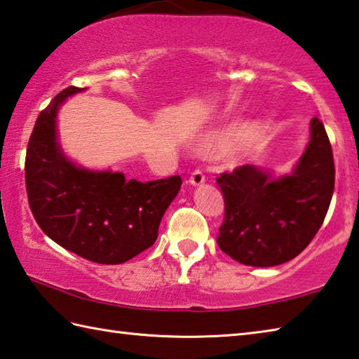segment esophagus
<instances>
[{
  "label": "esophagus",
  "mask_w": 359,
  "mask_h": 359,
  "mask_svg": "<svg viewBox=\"0 0 359 359\" xmlns=\"http://www.w3.org/2000/svg\"><path fill=\"white\" fill-rule=\"evenodd\" d=\"M204 182H205L204 172H202L201 169H194V171H193L191 175H190V184L194 185V187H198V185L204 184Z\"/></svg>",
  "instance_id": "1"
}]
</instances>
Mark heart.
<instances>
[{
    "instance_id": "obj_1",
    "label": "heart",
    "mask_w": 359,
    "mask_h": 359,
    "mask_svg": "<svg viewBox=\"0 0 359 359\" xmlns=\"http://www.w3.org/2000/svg\"><path fill=\"white\" fill-rule=\"evenodd\" d=\"M242 136H243V130L233 128V130H231V132H226L223 135L213 136V138H210V141H208V142H210L212 146H224V144H231V142L237 141ZM260 146H262V144H260L257 136L246 135L245 138L237 142L236 147H237V152L245 157V155L256 154L260 149Z\"/></svg>"
}]
</instances>
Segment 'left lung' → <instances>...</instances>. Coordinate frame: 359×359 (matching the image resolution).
Listing matches in <instances>:
<instances>
[{"label":"left lung","mask_w":359,"mask_h":359,"mask_svg":"<svg viewBox=\"0 0 359 359\" xmlns=\"http://www.w3.org/2000/svg\"><path fill=\"white\" fill-rule=\"evenodd\" d=\"M334 174L333 149L317 117L292 175L273 180L252 165L219 174L217 184L224 198L219 250L251 266H273L297 257L327 217Z\"/></svg>","instance_id":"1"}]
</instances>
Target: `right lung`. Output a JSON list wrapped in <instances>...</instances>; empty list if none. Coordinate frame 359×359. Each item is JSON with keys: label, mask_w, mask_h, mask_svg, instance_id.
<instances>
[{"label": "right lung", "mask_w": 359, "mask_h": 359, "mask_svg": "<svg viewBox=\"0 0 359 359\" xmlns=\"http://www.w3.org/2000/svg\"><path fill=\"white\" fill-rule=\"evenodd\" d=\"M80 90H61L39 114L26 149V194L32 217L53 242L90 262L122 264L155 243L182 179L126 180L121 172L86 171L64 158L55 117Z\"/></svg>", "instance_id": "right-lung-1"}]
</instances>
